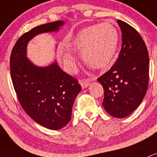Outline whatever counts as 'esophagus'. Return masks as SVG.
Returning a JSON list of instances; mask_svg holds the SVG:
<instances>
[{"instance_id":"1","label":"esophagus","mask_w":157,"mask_h":157,"mask_svg":"<svg viewBox=\"0 0 157 157\" xmlns=\"http://www.w3.org/2000/svg\"><path fill=\"white\" fill-rule=\"evenodd\" d=\"M79 82H80L81 85H82V88H87L88 86H89L90 85V80L88 78H84V79H81L80 81H79Z\"/></svg>"}]
</instances>
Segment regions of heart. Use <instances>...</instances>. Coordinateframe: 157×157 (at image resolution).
<instances>
[{
	"instance_id": "1",
	"label": "heart",
	"mask_w": 157,
	"mask_h": 157,
	"mask_svg": "<svg viewBox=\"0 0 157 157\" xmlns=\"http://www.w3.org/2000/svg\"><path fill=\"white\" fill-rule=\"evenodd\" d=\"M119 35L113 24H94L77 32L67 44L69 51L82 55L85 64L94 69H104L113 61L117 51ZM59 58L69 72H74L76 59L70 53L61 51Z\"/></svg>"
}]
</instances>
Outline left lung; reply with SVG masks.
Wrapping results in <instances>:
<instances>
[{
	"label": "left lung",
	"instance_id": "obj_1",
	"mask_svg": "<svg viewBox=\"0 0 157 157\" xmlns=\"http://www.w3.org/2000/svg\"><path fill=\"white\" fill-rule=\"evenodd\" d=\"M122 32V48L117 60L98 81L103 85L102 103L115 118H125L142 102L149 83L147 48L138 31L117 20Z\"/></svg>",
	"mask_w": 157,
	"mask_h": 157
}]
</instances>
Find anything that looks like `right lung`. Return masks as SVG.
<instances>
[{
  "label": "right lung",
  "mask_w": 157,
  "mask_h": 157,
  "mask_svg": "<svg viewBox=\"0 0 157 157\" xmlns=\"http://www.w3.org/2000/svg\"><path fill=\"white\" fill-rule=\"evenodd\" d=\"M63 24L61 20L49 22L24 33L14 45L10 61L11 79L22 107L35 122L52 130L65 127L70 121L82 87L56 61L45 67L34 65L26 57V48L35 35L58 31Z\"/></svg>",
  "instance_id": "obj_1"
}]
</instances>
